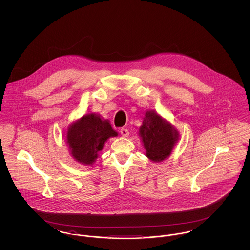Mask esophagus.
Returning a JSON list of instances; mask_svg holds the SVG:
<instances>
[{
  "instance_id": "34e87169",
  "label": "esophagus",
  "mask_w": 250,
  "mask_h": 250,
  "mask_svg": "<svg viewBox=\"0 0 250 250\" xmlns=\"http://www.w3.org/2000/svg\"><path fill=\"white\" fill-rule=\"evenodd\" d=\"M120 133H121V135H122L123 137H128V135H129V132H128V130H127L126 128H122V129L120 130Z\"/></svg>"
}]
</instances>
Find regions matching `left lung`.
I'll list each match as a JSON object with an SVG mask.
<instances>
[{"label":"left lung","mask_w":250,"mask_h":250,"mask_svg":"<svg viewBox=\"0 0 250 250\" xmlns=\"http://www.w3.org/2000/svg\"><path fill=\"white\" fill-rule=\"evenodd\" d=\"M139 132L146 156L155 162L166 159L179 139L178 131L154 110L145 113Z\"/></svg>","instance_id":"1"}]
</instances>
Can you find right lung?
Returning a JSON list of instances; mask_svg holds the SVG:
<instances>
[{"instance_id":"add662e5","label":"right lung","mask_w":250,"mask_h":250,"mask_svg":"<svg viewBox=\"0 0 250 250\" xmlns=\"http://www.w3.org/2000/svg\"><path fill=\"white\" fill-rule=\"evenodd\" d=\"M117 135L107 120L90 113L74 122L68 127L66 143L76 161L83 165H92L107 139Z\"/></svg>"}]
</instances>
